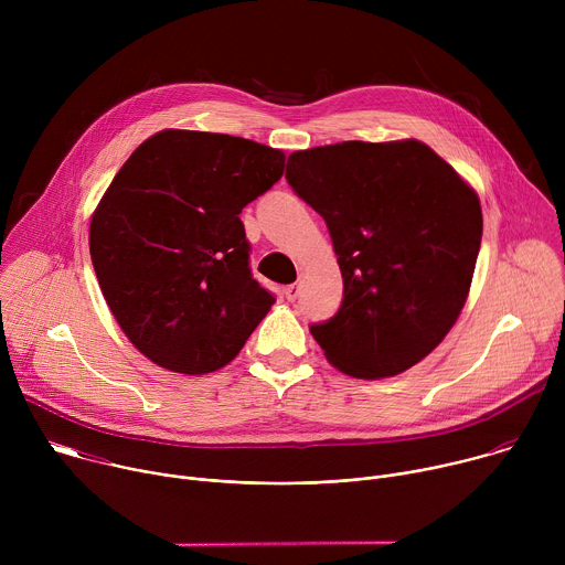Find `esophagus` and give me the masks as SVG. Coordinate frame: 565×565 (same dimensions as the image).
<instances>
[{
  "instance_id": "1",
  "label": "esophagus",
  "mask_w": 565,
  "mask_h": 565,
  "mask_svg": "<svg viewBox=\"0 0 565 565\" xmlns=\"http://www.w3.org/2000/svg\"><path fill=\"white\" fill-rule=\"evenodd\" d=\"M284 295H286V299H288V301H295V299H297V295H299V284H290V286H286Z\"/></svg>"
}]
</instances>
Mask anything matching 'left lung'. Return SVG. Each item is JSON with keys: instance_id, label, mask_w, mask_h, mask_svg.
Segmentation results:
<instances>
[{"instance_id": "1", "label": "left lung", "mask_w": 565, "mask_h": 565, "mask_svg": "<svg viewBox=\"0 0 565 565\" xmlns=\"http://www.w3.org/2000/svg\"><path fill=\"white\" fill-rule=\"evenodd\" d=\"M286 179L327 221L344 279L340 310L310 327L327 360L360 380L425 360L469 295L482 236L473 188L414 138L292 151Z\"/></svg>"}]
</instances>
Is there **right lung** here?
Here are the masks:
<instances>
[{"instance_id":"right-lung-1","label":"right lung","mask_w":565,"mask_h":565,"mask_svg":"<svg viewBox=\"0 0 565 565\" xmlns=\"http://www.w3.org/2000/svg\"><path fill=\"white\" fill-rule=\"evenodd\" d=\"M284 151L163 129L127 158L89 225L100 290L153 364L203 375L232 362L275 297L253 279L238 214L284 174Z\"/></svg>"}]
</instances>
